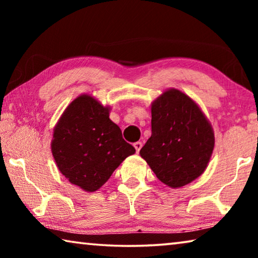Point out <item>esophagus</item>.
I'll list each match as a JSON object with an SVG mask.
<instances>
[{
  "mask_svg": "<svg viewBox=\"0 0 258 258\" xmlns=\"http://www.w3.org/2000/svg\"><path fill=\"white\" fill-rule=\"evenodd\" d=\"M133 146H134V148H135V150H137V152H139L140 149H141V148H142V142L138 141V142H135Z\"/></svg>",
  "mask_w": 258,
  "mask_h": 258,
  "instance_id": "obj_1",
  "label": "esophagus"
}]
</instances>
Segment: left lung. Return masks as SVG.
<instances>
[{
    "mask_svg": "<svg viewBox=\"0 0 258 258\" xmlns=\"http://www.w3.org/2000/svg\"><path fill=\"white\" fill-rule=\"evenodd\" d=\"M214 143L212 125L198 104L169 89L151 103V137L140 155L161 182L176 189L202 175Z\"/></svg>",
    "mask_w": 258,
    "mask_h": 258,
    "instance_id": "1",
    "label": "left lung"
}]
</instances>
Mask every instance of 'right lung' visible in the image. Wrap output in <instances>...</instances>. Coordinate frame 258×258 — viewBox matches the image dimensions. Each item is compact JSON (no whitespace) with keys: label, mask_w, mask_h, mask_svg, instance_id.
Segmentation results:
<instances>
[{"label":"right lung","mask_w":258,"mask_h":258,"mask_svg":"<svg viewBox=\"0 0 258 258\" xmlns=\"http://www.w3.org/2000/svg\"><path fill=\"white\" fill-rule=\"evenodd\" d=\"M51 151L59 171L72 184L94 192L135 149L109 118V107L82 94L56 123Z\"/></svg>","instance_id":"obj_1"}]
</instances>
